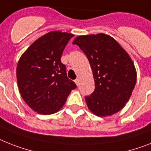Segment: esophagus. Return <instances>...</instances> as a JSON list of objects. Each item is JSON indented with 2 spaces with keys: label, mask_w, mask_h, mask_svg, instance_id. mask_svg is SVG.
<instances>
[{
  "label": "esophagus",
  "mask_w": 151,
  "mask_h": 151,
  "mask_svg": "<svg viewBox=\"0 0 151 151\" xmlns=\"http://www.w3.org/2000/svg\"><path fill=\"white\" fill-rule=\"evenodd\" d=\"M75 83H76V86H78V85H79V79H78V78H76V79L75 80Z\"/></svg>",
  "instance_id": "34e87169"
}]
</instances>
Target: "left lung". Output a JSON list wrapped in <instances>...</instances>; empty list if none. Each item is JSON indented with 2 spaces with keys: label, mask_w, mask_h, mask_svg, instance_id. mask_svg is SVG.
I'll use <instances>...</instances> for the list:
<instances>
[{
  "label": "left lung",
  "mask_w": 151,
  "mask_h": 151,
  "mask_svg": "<svg viewBox=\"0 0 151 151\" xmlns=\"http://www.w3.org/2000/svg\"><path fill=\"white\" fill-rule=\"evenodd\" d=\"M77 45L88 58L95 81V90L85 97L93 114L105 117L118 113L132 95L137 71L131 58L113 37L103 33L80 35Z\"/></svg>",
  "instance_id": "1"
}]
</instances>
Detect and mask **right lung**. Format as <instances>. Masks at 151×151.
Returning a JSON list of instances; mask_svg holds the SVG:
<instances>
[{"instance_id": "right-lung-1", "label": "right lung", "mask_w": 151, "mask_h": 151, "mask_svg": "<svg viewBox=\"0 0 151 151\" xmlns=\"http://www.w3.org/2000/svg\"><path fill=\"white\" fill-rule=\"evenodd\" d=\"M73 36L60 31L48 32L35 41L18 61L19 93L28 106L39 114L57 113L76 88L61 62L65 47Z\"/></svg>"}]
</instances>
